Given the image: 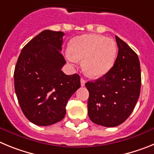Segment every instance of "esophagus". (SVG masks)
<instances>
[{"label": "esophagus", "mask_w": 154, "mask_h": 154, "mask_svg": "<svg viewBox=\"0 0 154 154\" xmlns=\"http://www.w3.org/2000/svg\"><path fill=\"white\" fill-rule=\"evenodd\" d=\"M80 82H81L82 86H85V79H81V80H80Z\"/></svg>", "instance_id": "1"}]
</instances>
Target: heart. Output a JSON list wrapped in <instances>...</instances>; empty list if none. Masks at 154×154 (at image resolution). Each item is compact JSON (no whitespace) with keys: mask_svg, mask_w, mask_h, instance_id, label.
I'll use <instances>...</instances> for the list:
<instances>
[{"mask_svg":"<svg viewBox=\"0 0 154 154\" xmlns=\"http://www.w3.org/2000/svg\"><path fill=\"white\" fill-rule=\"evenodd\" d=\"M67 58L75 62L83 59L82 67L88 75L98 78L106 74L115 63L117 46L112 38L97 35H83L71 41Z\"/></svg>","mask_w":154,"mask_h":154,"instance_id":"obj_1","label":"heart"}]
</instances>
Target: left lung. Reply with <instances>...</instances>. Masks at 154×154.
I'll list each match as a JSON object with an SVG mask.
<instances>
[{
  "label": "left lung",
  "instance_id": "left-lung-1",
  "mask_svg": "<svg viewBox=\"0 0 154 154\" xmlns=\"http://www.w3.org/2000/svg\"><path fill=\"white\" fill-rule=\"evenodd\" d=\"M117 58L106 74L85 83L89 92L88 115L94 123L114 127L130 116L140 93L141 71L137 55L116 36Z\"/></svg>",
  "mask_w": 154,
  "mask_h": 154
}]
</instances>
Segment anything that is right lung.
Listing matches in <instances>:
<instances>
[{"label": "right lung", "instance_id": "right-lung-1", "mask_svg": "<svg viewBox=\"0 0 154 154\" xmlns=\"http://www.w3.org/2000/svg\"><path fill=\"white\" fill-rule=\"evenodd\" d=\"M62 31L45 30L21 50L14 79L19 105L27 119L49 126L65 117L68 100L80 87L78 74L62 71L66 63L61 54Z\"/></svg>", "mask_w": 154, "mask_h": 154}]
</instances>
